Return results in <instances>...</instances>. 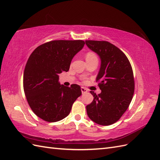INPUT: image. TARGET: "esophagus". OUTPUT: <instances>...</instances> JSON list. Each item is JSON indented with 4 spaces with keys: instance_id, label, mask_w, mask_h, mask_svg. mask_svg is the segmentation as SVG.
Segmentation results:
<instances>
[{
    "instance_id": "esophagus-1",
    "label": "esophagus",
    "mask_w": 160,
    "mask_h": 160,
    "mask_svg": "<svg viewBox=\"0 0 160 160\" xmlns=\"http://www.w3.org/2000/svg\"><path fill=\"white\" fill-rule=\"evenodd\" d=\"M81 91H82V93L84 94V93H86L88 92V90L87 88H85L84 87H81Z\"/></svg>"
}]
</instances>
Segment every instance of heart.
<instances>
[{
    "label": "heart",
    "mask_w": 160,
    "mask_h": 160,
    "mask_svg": "<svg viewBox=\"0 0 160 160\" xmlns=\"http://www.w3.org/2000/svg\"><path fill=\"white\" fill-rule=\"evenodd\" d=\"M93 57H97L96 55L92 52H88L87 55H86V59H90V58H93Z\"/></svg>",
    "instance_id": "obj_1"
}]
</instances>
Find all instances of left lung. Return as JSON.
Listing matches in <instances>:
<instances>
[{"mask_svg":"<svg viewBox=\"0 0 160 160\" xmlns=\"http://www.w3.org/2000/svg\"><path fill=\"white\" fill-rule=\"evenodd\" d=\"M87 46L99 56L101 67L96 78L101 92L91 91L92 103L87 106L90 119L102 126L117 122L128 109L134 91L133 72L127 57L107 41L86 40Z\"/></svg>","mask_w":160,"mask_h":160,"instance_id":"left-lung-1","label":"left lung"}]
</instances>
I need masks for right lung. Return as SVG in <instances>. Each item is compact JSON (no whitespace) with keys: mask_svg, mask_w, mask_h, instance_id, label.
<instances>
[{"mask_svg":"<svg viewBox=\"0 0 160 160\" xmlns=\"http://www.w3.org/2000/svg\"><path fill=\"white\" fill-rule=\"evenodd\" d=\"M83 40H53L32 52L23 73V89L36 116L48 122L63 120L82 95L80 87H65L59 74L68 72L72 60L84 45Z\"/></svg>","mask_w":160,"mask_h":160,"instance_id":"right-lung-1","label":"right lung"}]
</instances>
